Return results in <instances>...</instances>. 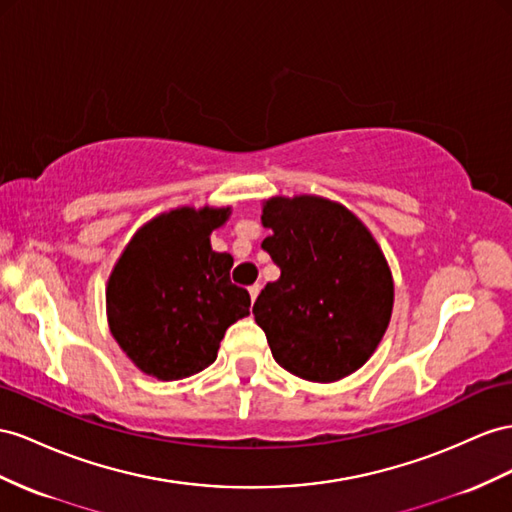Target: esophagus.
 <instances>
[{"mask_svg":"<svg viewBox=\"0 0 512 512\" xmlns=\"http://www.w3.org/2000/svg\"><path fill=\"white\" fill-rule=\"evenodd\" d=\"M259 292H261V285H259V283H255V285L248 287V294H251V300H253V303H255V298L259 296Z\"/></svg>","mask_w":512,"mask_h":512,"instance_id":"34e87169","label":"esophagus"}]
</instances>
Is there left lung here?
<instances>
[{"mask_svg": "<svg viewBox=\"0 0 512 512\" xmlns=\"http://www.w3.org/2000/svg\"><path fill=\"white\" fill-rule=\"evenodd\" d=\"M261 242L281 268L253 307L272 357L311 383L357 372L381 344L393 311V277L370 229L342 203L316 194L270 196Z\"/></svg>", "mask_w": 512, "mask_h": 512, "instance_id": "obj_1", "label": "left lung"}]
</instances>
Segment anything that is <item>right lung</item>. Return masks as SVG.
Wrapping results in <instances>:
<instances>
[{"label":"right lung","instance_id":"1","mask_svg":"<svg viewBox=\"0 0 512 512\" xmlns=\"http://www.w3.org/2000/svg\"><path fill=\"white\" fill-rule=\"evenodd\" d=\"M229 216V205H181L157 214L134 233L110 272V333L127 359L157 381L205 370L225 331L248 316L251 296L229 279L233 257L209 242Z\"/></svg>","mask_w":512,"mask_h":512}]
</instances>
